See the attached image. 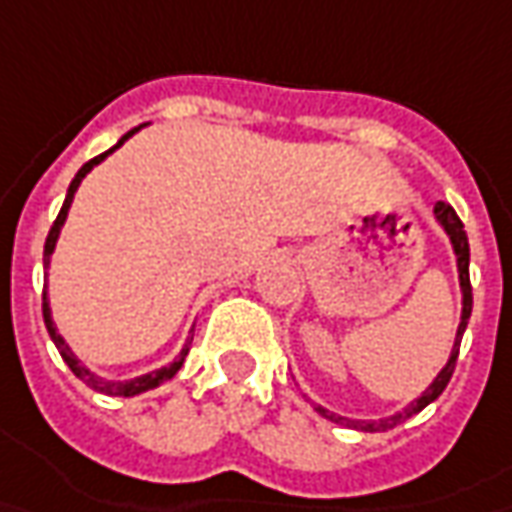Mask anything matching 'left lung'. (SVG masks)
Instances as JSON below:
<instances>
[{
	"instance_id": "1",
	"label": "left lung",
	"mask_w": 512,
	"mask_h": 512,
	"mask_svg": "<svg viewBox=\"0 0 512 512\" xmlns=\"http://www.w3.org/2000/svg\"><path fill=\"white\" fill-rule=\"evenodd\" d=\"M433 218L436 223L442 226V232L448 235L450 240V249H453V257H456V272H459V289H462V317H459V328H456V340H453V348H450V357L448 362L442 365V371L433 377V382L422 391V397H416L414 402H408L402 411L397 414L385 416V419H348V416H337L326 411V408H320L317 405V411L331 419V422H340V425H348V428H360V431L368 433H377V431H391V428H397L399 422H405L408 416L419 414L422 408H428L433 399L439 397L445 388H448L450 377H453V368H456V357H459V343H462V334H465L467 320H470V309H473V291H470V246H467V235H465V226L459 221V215L453 212V206L448 203H436L433 206Z\"/></svg>"
}]
</instances>
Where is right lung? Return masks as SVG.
Wrapping results in <instances>:
<instances>
[{"label": "right lung", "instance_id": "obj_1", "mask_svg": "<svg viewBox=\"0 0 512 512\" xmlns=\"http://www.w3.org/2000/svg\"><path fill=\"white\" fill-rule=\"evenodd\" d=\"M141 127H147V124H141ZM141 127H135V130H130L127 135H121L118 138V144H115L113 150L101 152V155H96L93 161H87L84 167L76 172V178L70 181V186H67V198H64L62 203V212H59V218H56V223L50 226V235H47L45 240V272L50 269V257H53V252H56V243H59V235H62V226L64 221H67V212H70V206H73V198H76V192H79L81 181L87 178V172L93 167H98L107 155H113L127 138H133ZM42 311H45V326H47V334H50V340L56 343V348H59V354H62V360L70 365V371L76 374V377L84 382V385H90L93 391H98V394H107V397H135V394H144V391H152V388H158V385H164V382H169V379L175 377L178 371H181V365H184L186 354H189V340L184 343V348H181V354L175 357L172 362H167L164 368H155V371H150V374H141V377H133V379H107V377H98L96 371H90L84 362L70 351V345L64 343V337L59 334V328H56V323H53V311H50V297H42Z\"/></svg>", "mask_w": 512, "mask_h": 512}]
</instances>
